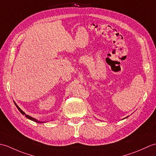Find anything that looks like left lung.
I'll use <instances>...</instances> for the list:
<instances>
[{"instance_id":"1","label":"left lung","mask_w":156,"mask_h":156,"mask_svg":"<svg viewBox=\"0 0 156 156\" xmlns=\"http://www.w3.org/2000/svg\"><path fill=\"white\" fill-rule=\"evenodd\" d=\"M125 118H127V117H125Z\"/></svg>"}]
</instances>
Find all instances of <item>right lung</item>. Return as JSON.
Returning a JSON list of instances; mask_svg holds the SVG:
<instances>
[{"label": "right lung", "mask_w": 156, "mask_h": 156, "mask_svg": "<svg viewBox=\"0 0 156 156\" xmlns=\"http://www.w3.org/2000/svg\"><path fill=\"white\" fill-rule=\"evenodd\" d=\"M15 105H16V108H18V110L21 112V114L22 115H24L26 117H27V119H30V120H31V121H35V122H39V123H43V122H43V121H37V119H35V118H33V117H30V116H29V115H26L24 112H23L21 108H20L19 107H18V105H16L15 102Z\"/></svg>", "instance_id": "1"}]
</instances>
